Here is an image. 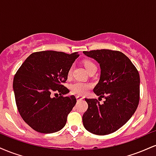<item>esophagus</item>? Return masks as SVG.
Instances as JSON below:
<instances>
[{"instance_id":"34e87169","label":"esophagus","mask_w":156,"mask_h":156,"mask_svg":"<svg viewBox=\"0 0 156 156\" xmlns=\"http://www.w3.org/2000/svg\"><path fill=\"white\" fill-rule=\"evenodd\" d=\"M76 99H77V101H81V100L83 99V97L78 95V96H76Z\"/></svg>"}]
</instances>
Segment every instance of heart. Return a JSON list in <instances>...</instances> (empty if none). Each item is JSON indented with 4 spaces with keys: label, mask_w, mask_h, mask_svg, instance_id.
Listing matches in <instances>:
<instances>
[{
    "label": "heart",
    "mask_w": 156,
    "mask_h": 156,
    "mask_svg": "<svg viewBox=\"0 0 156 156\" xmlns=\"http://www.w3.org/2000/svg\"><path fill=\"white\" fill-rule=\"evenodd\" d=\"M84 65H85V67L87 68V71L89 69H90L91 68L96 67V65L93 63L91 61H85L84 62ZM73 73V67H71L69 69L67 73V76L68 77L71 76ZM92 84L89 83H86V82L83 81H76L74 83L71 84L70 86V89L72 91V92L73 94H78V95H83L84 94H86L88 91L92 88Z\"/></svg>",
    "instance_id": "1"
}]
</instances>
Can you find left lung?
Masks as SVG:
<instances>
[{"label": "left lung", "mask_w": 156, "mask_h": 156, "mask_svg": "<svg viewBox=\"0 0 156 156\" xmlns=\"http://www.w3.org/2000/svg\"><path fill=\"white\" fill-rule=\"evenodd\" d=\"M83 53L100 64L101 78L93 91L105 99L100 103L97 99L85 98L88 108L83 115V126L96 135L114 133L129 120L139 105V72L120 51L102 49Z\"/></svg>", "instance_id": "8db88e82"}]
</instances>
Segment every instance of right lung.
<instances>
[{"mask_svg": "<svg viewBox=\"0 0 156 156\" xmlns=\"http://www.w3.org/2000/svg\"><path fill=\"white\" fill-rule=\"evenodd\" d=\"M78 53L45 51L31 53L16 73L13 80L16 105L21 117L36 131L51 133L64 128L76 103L63 85ZM60 93V96L52 98Z\"/></svg>", "mask_w": 156, "mask_h": 156, "instance_id": "obj_1", "label": "right lung"}]
</instances>
